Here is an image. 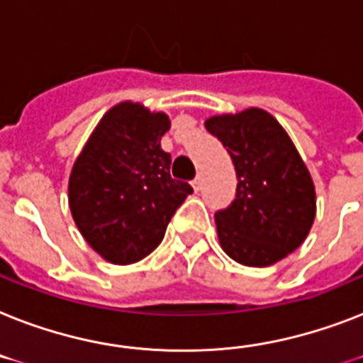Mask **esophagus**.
<instances>
[{
	"instance_id": "esophagus-1",
	"label": "esophagus",
	"mask_w": 363,
	"mask_h": 363,
	"mask_svg": "<svg viewBox=\"0 0 363 363\" xmlns=\"http://www.w3.org/2000/svg\"><path fill=\"white\" fill-rule=\"evenodd\" d=\"M191 186H194V190L199 191L201 190V175H197L194 181H191Z\"/></svg>"
}]
</instances>
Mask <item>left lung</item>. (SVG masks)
I'll return each instance as SVG.
<instances>
[{
  "instance_id": "obj_1",
  "label": "left lung",
  "mask_w": 363,
  "mask_h": 363,
  "mask_svg": "<svg viewBox=\"0 0 363 363\" xmlns=\"http://www.w3.org/2000/svg\"><path fill=\"white\" fill-rule=\"evenodd\" d=\"M205 128L228 149L237 197L214 214L220 246L246 267H270L308 237L317 212L313 179L285 128L261 108L214 115Z\"/></svg>"
}]
</instances>
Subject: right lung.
<instances>
[{"mask_svg": "<svg viewBox=\"0 0 363 363\" xmlns=\"http://www.w3.org/2000/svg\"><path fill=\"white\" fill-rule=\"evenodd\" d=\"M167 130L166 113L125 100L106 111L72 166V218L87 244L110 263L147 257L194 191L169 175L172 156L160 147Z\"/></svg>", "mask_w": 363, "mask_h": 363, "instance_id": "1", "label": "right lung"}]
</instances>
